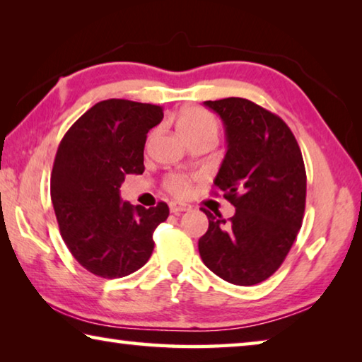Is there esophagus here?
<instances>
[{
  "label": "esophagus",
  "instance_id": "34e87169",
  "mask_svg": "<svg viewBox=\"0 0 362 362\" xmlns=\"http://www.w3.org/2000/svg\"><path fill=\"white\" fill-rule=\"evenodd\" d=\"M169 209L173 214H180L183 211H188V206L187 204H182V203H170L169 204Z\"/></svg>",
  "mask_w": 362,
  "mask_h": 362
}]
</instances>
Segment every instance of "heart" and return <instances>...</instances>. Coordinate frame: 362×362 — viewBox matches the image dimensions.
Masks as SVG:
<instances>
[{
    "label": "heart",
    "mask_w": 362,
    "mask_h": 362,
    "mask_svg": "<svg viewBox=\"0 0 362 362\" xmlns=\"http://www.w3.org/2000/svg\"><path fill=\"white\" fill-rule=\"evenodd\" d=\"M177 127H179L180 134L187 140L203 137H211L217 140L218 136L217 119L203 108H187L185 112L180 115L179 121H177ZM189 187H192V180H189L187 175L182 174L169 175L166 180V188L173 194L179 196V198H183V196L188 194Z\"/></svg>",
    "instance_id": "1"
}]
</instances>
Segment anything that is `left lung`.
<instances>
[{"mask_svg":"<svg viewBox=\"0 0 362 362\" xmlns=\"http://www.w3.org/2000/svg\"><path fill=\"white\" fill-rule=\"evenodd\" d=\"M223 121L226 155L214 180L235 216L203 211L209 228L199 238L204 265L236 286L268 279L289 254L303 222L306 173L289 126L241 97L207 100Z\"/></svg>","mask_w":362,"mask_h":362,"instance_id":"1","label":"left lung"}]
</instances>
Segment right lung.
<instances>
[{"label": "right lung", "mask_w": 362, "mask_h": 362, "mask_svg": "<svg viewBox=\"0 0 362 362\" xmlns=\"http://www.w3.org/2000/svg\"><path fill=\"white\" fill-rule=\"evenodd\" d=\"M163 107L124 99L95 103L60 142L51 199L66 247L95 276L122 278L148 262L153 231L169 216L166 203L145 209L121 201L127 174H142L146 134Z\"/></svg>", "instance_id": "1"}]
</instances>
